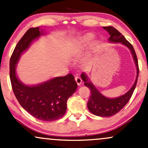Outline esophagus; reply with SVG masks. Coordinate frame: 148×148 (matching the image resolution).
Returning a JSON list of instances; mask_svg holds the SVG:
<instances>
[{
    "label": "esophagus",
    "instance_id": "34e87169",
    "mask_svg": "<svg viewBox=\"0 0 148 148\" xmlns=\"http://www.w3.org/2000/svg\"><path fill=\"white\" fill-rule=\"evenodd\" d=\"M75 81L76 84H78V86H80V85L82 84V79L79 76H75Z\"/></svg>",
    "mask_w": 148,
    "mask_h": 148
}]
</instances>
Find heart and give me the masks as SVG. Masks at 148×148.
I'll use <instances>...</instances> for the list:
<instances>
[{
    "instance_id": "obj_1",
    "label": "heart",
    "mask_w": 148,
    "mask_h": 148,
    "mask_svg": "<svg viewBox=\"0 0 148 148\" xmlns=\"http://www.w3.org/2000/svg\"><path fill=\"white\" fill-rule=\"evenodd\" d=\"M94 37V35L92 33H86L84 36H82L80 38L79 42V47L80 49H82L84 47H86L88 44L90 42V41Z\"/></svg>"
}]
</instances>
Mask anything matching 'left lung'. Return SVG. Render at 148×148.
I'll list each match as a JSON object with an SVG mask.
<instances>
[{
	"label": "left lung",
	"mask_w": 148,
	"mask_h": 148,
	"mask_svg": "<svg viewBox=\"0 0 148 148\" xmlns=\"http://www.w3.org/2000/svg\"><path fill=\"white\" fill-rule=\"evenodd\" d=\"M103 28L107 30L108 33H109L110 37L108 38V41L110 42L122 43L130 49L132 56H133L134 62H135L137 69L136 78L135 82H134L133 86L125 95L115 98H108L103 96L97 89L92 83L90 81L87 75L85 73L81 74V79L84 81V85L89 88L91 92L87 104L89 111L92 114L97 115V116L110 117L118 113L130 101L131 97L132 96V94L135 90L136 86L139 69L136 54L134 51L133 46L127 41L125 37L118 30L115 29L113 26L103 27Z\"/></svg>",
	"instance_id": "8db88e82"
}]
</instances>
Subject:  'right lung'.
Masks as SVG:
<instances>
[{"mask_svg":"<svg viewBox=\"0 0 148 148\" xmlns=\"http://www.w3.org/2000/svg\"><path fill=\"white\" fill-rule=\"evenodd\" d=\"M45 35L40 27L29 28L18 42L10 61L12 88L23 109L35 118L53 121L62 118L67 111V101L77 88L74 76L69 74L58 76L35 86L21 82L16 73V66L21 55L34 40Z\"/></svg>","mask_w":148,"mask_h":148,"instance_id":"obj_1","label":"right lung"}]
</instances>
